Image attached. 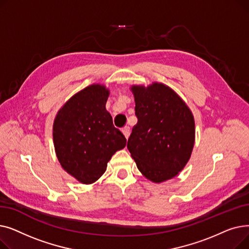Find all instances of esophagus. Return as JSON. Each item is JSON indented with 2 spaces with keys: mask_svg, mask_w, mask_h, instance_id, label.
Instances as JSON below:
<instances>
[{
  "mask_svg": "<svg viewBox=\"0 0 249 249\" xmlns=\"http://www.w3.org/2000/svg\"><path fill=\"white\" fill-rule=\"evenodd\" d=\"M122 133L124 134V136L126 137V139H128L129 135H130V127L129 126H126L122 129Z\"/></svg>",
  "mask_w": 249,
  "mask_h": 249,
  "instance_id": "34e87169",
  "label": "esophagus"
}]
</instances>
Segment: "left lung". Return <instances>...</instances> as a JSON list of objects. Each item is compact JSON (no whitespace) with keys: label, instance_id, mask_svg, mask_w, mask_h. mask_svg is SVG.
<instances>
[{"label":"left lung","instance_id":"left-lung-1","mask_svg":"<svg viewBox=\"0 0 249 249\" xmlns=\"http://www.w3.org/2000/svg\"><path fill=\"white\" fill-rule=\"evenodd\" d=\"M137 124L127 148L140 173L153 182L178 175L195 143V120L187 104L169 87L132 86Z\"/></svg>","mask_w":249,"mask_h":249}]
</instances>
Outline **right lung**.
Masks as SVG:
<instances>
[{"label": "right lung", "mask_w": 249, "mask_h": 249, "mask_svg": "<svg viewBox=\"0 0 249 249\" xmlns=\"http://www.w3.org/2000/svg\"><path fill=\"white\" fill-rule=\"evenodd\" d=\"M109 89L90 85L73 95L57 112L53 143L62 168L89 185L106 172L113 154L126 146V138L113 125L106 110Z\"/></svg>", "instance_id": "1"}]
</instances>
